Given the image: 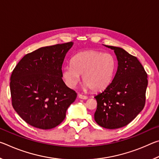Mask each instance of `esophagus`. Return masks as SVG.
Here are the masks:
<instances>
[{"mask_svg":"<svg viewBox=\"0 0 159 159\" xmlns=\"http://www.w3.org/2000/svg\"><path fill=\"white\" fill-rule=\"evenodd\" d=\"M79 98L80 99H88V97L85 96V95H83L81 94H79Z\"/></svg>","mask_w":159,"mask_h":159,"instance_id":"34e87169","label":"esophagus"}]
</instances>
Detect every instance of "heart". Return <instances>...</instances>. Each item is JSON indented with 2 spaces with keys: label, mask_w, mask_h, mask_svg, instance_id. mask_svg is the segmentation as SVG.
<instances>
[{
  "label": "heart",
  "mask_w": 159,
  "mask_h": 159,
  "mask_svg": "<svg viewBox=\"0 0 159 159\" xmlns=\"http://www.w3.org/2000/svg\"><path fill=\"white\" fill-rule=\"evenodd\" d=\"M117 68V61L111 53L87 50L80 52L71 59V64L64 66L62 77L70 88L76 85L81 75L85 88L100 91L109 85Z\"/></svg>",
  "instance_id": "b5f03b06"
}]
</instances>
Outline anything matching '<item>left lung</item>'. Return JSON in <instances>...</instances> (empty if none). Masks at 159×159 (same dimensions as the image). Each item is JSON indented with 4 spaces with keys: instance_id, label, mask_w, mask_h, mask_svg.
I'll return each mask as SVG.
<instances>
[{
    "instance_id": "1",
    "label": "left lung",
    "mask_w": 159,
    "mask_h": 159,
    "mask_svg": "<svg viewBox=\"0 0 159 159\" xmlns=\"http://www.w3.org/2000/svg\"><path fill=\"white\" fill-rule=\"evenodd\" d=\"M105 46L114 51L118 69L109 85L95 96L98 106L94 117L101 127L116 129L127 125L143 109L147 74L136 57L121 48Z\"/></svg>"
}]
</instances>
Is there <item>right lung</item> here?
<instances>
[{"label":"right lung","mask_w":159,"mask_h":159,"mask_svg":"<svg viewBox=\"0 0 159 159\" xmlns=\"http://www.w3.org/2000/svg\"><path fill=\"white\" fill-rule=\"evenodd\" d=\"M73 42L39 48L26 55L10 77L12 104L19 116L35 128L56 127L77 94L63 81L61 66Z\"/></svg>","instance_id":"1"}]
</instances>
